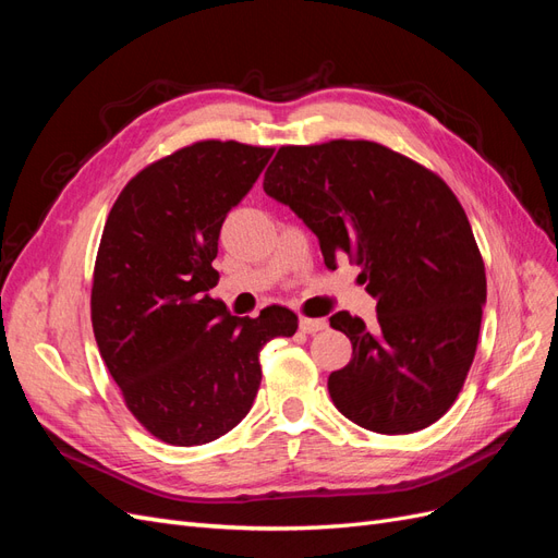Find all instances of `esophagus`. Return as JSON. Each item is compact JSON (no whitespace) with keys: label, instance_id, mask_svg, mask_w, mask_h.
Returning <instances> with one entry per match:
<instances>
[{"label":"esophagus","instance_id":"1","mask_svg":"<svg viewBox=\"0 0 558 558\" xmlns=\"http://www.w3.org/2000/svg\"><path fill=\"white\" fill-rule=\"evenodd\" d=\"M326 328H328L326 318H307V316L300 318V330L307 332V335L318 332V330H326Z\"/></svg>","mask_w":558,"mask_h":558}]
</instances>
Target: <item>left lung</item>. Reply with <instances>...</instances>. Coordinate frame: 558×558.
Here are the masks:
<instances>
[{"label":"left lung","instance_id":"obj_1","mask_svg":"<svg viewBox=\"0 0 558 558\" xmlns=\"http://www.w3.org/2000/svg\"><path fill=\"white\" fill-rule=\"evenodd\" d=\"M263 189L316 234L330 269L349 256L377 300V324L330 316L353 347L328 391L349 421L381 435L435 424L461 393L480 340L484 260L449 185L365 140L281 146Z\"/></svg>","mask_w":558,"mask_h":558}]
</instances>
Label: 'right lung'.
<instances>
[{"instance_id":"add662e5","label":"right lung","mask_w":558,"mask_h":558,"mask_svg":"<svg viewBox=\"0 0 558 558\" xmlns=\"http://www.w3.org/2000/svg\"><path fill=\"white\" fill-rule=\"evenodd\" d=\"M275 148L197 142L130 179L99 242L90 314L99 353L132 416L174 447L232 430L260 386V349L298 316H232L218 283V234Z\"/></svg>"}]
</instances>
